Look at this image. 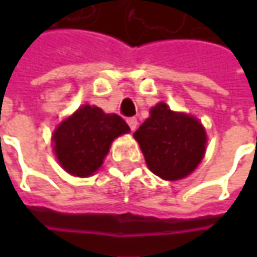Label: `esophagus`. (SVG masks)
I'll use <instances>...</instances> for the list:
<instances>
[{
  "label": "esophagus",
  "mask_w": 257,
  "mask_h": 257,
  "mask_svg": "<svg viewBox=\"0 0 257 257\" xmlns=\"http://www.w3.org/2000/svg\"><path fill=\"white\" fill-rule=\"evenodd\" d=\"M127 124H128L130 130L134 132V130H136V127H137V118H136V117H130V118H127Z\"/></svg>",
  "instance_id": "esophagus-1"
}]
</instances>
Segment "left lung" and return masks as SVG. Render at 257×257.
Instances as JSON below:
<instances>
[{
    "instance_id": "left-lung-1",
    "label": "left lung",
    "mask_w": 257,
    "mask_h": 257,
    "mask_svg": "<svg viewBox=\"0 0 257 257\" xmlns=\"http://www.w3.org/2000/svg\"><path fill=\"white\" fill-rule=\"evenodd\" d=\"M149 169L164 180L183 179L202 162L206 150L203 125L192 115L174 113L159 103L134 133Z\"/></svg>"
}]
</instances>
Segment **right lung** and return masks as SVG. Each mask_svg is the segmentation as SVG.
Instances as JSON below:
<instances>
[{
	"label": "right lung",
	"mask_w": 257,
	"mask_h": 257,
	"mask_svg": "<svg viewBox=\"0 0 257 257\" xmlns=\"http://www.w3.org/2000/svg\"><path fill=\"white\" fill-rule=\"evenodd\" d=\"M128 132L130 127L120 115L83 105L54 132L55 156L68 173L91 176L103 164L114 139Z\"/></svg>",
	"instance_id": "right-lung-1"
}]
</instances>
